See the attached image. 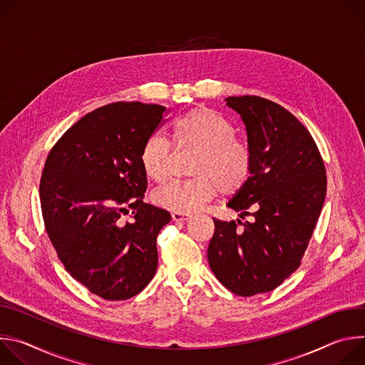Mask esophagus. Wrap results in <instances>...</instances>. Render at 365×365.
Listing matches in <instances>:
<instances>
[{"label": "esophagus", "mask_w": 365, "mask_h": 365, "mask_svg": "<svg viewBox=\"0 0 365 365\" xmlns=\"http://www.w3.org/2000/svg\"><path fill=\"white\" fill-rule=\"evenodd\" d=\"M192 218L190 214H180V212H173L172 214V220L176 222H186Z\"/></svg>", "instance_id": "34e87169"}]
</instances>
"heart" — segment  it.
<instances>
[{"label": "heart", "instance_id": "b5f03b06", "mask_svg": "<svg viewBox=\"0 0 365 365\" xmlns=\"http://www.w3.org/2000/svg\"><path fill=\"white\" fill-rule=\"evenodd\" d=\"M173 140L180 150H195L190 165L192 178L170 182L153 193L154 203L172 212L190 214L212 199L220 190L225 196L237 195L252 175V153L235 138L230 121L211 108L197 107L176 120ZM145 176L162 183L170 172L173 150L160 135H150L140 151Z\"/></svg>", "mask_w": 365, "mask_h": 365}]
</instances>
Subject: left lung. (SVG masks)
Instances as JSON below:
<instances>
[{
	"label": "left lung",
	"instance_id": "left-lung-1",
	"mask_svg": "<svg viewBox=\"0 0 365 365\" xmlns=\"http://www.w3.org/2000/svg\"><path fill=\"white\" fill-rule=\"evenodd\" d=\"M225 101L241 115L252 153L251 179L228 207L254 221L214 218L207 262L228 290L248 297L299 269L324 206L327 169L307 128L279 103L255 95Z\"/></svg>",
	"mask_w": 365,
	"mask_h": 365
}]
</instances>
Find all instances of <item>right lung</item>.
<instances>
[{"mask_svg": "<svg viewBox=\"0 0 365 365\" xmlns=\"http://www.w3.org/2000/svg\"><path fill=\"white\" fill-rule=\"evenodd\" d=\"M168 113L143 102L96 108L51 147L41 172L46 232L68 273L106 300L135 296L158 269L155 240L172 217L143 200L140 151Z\"/></svg>", "mask_w": 365, "mask_h": 365, "instance_id": "right-lung-1", "label": "right lung"}]
</instances>
